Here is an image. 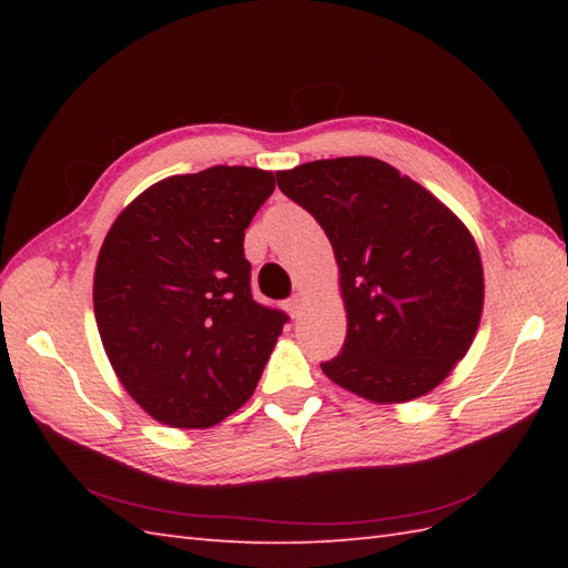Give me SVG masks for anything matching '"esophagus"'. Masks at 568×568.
I'll return each mask as SVG.
<instances>
[{"instance_id": "1", "label": "esophagus", "mask_w": 568, "mask_h": 568, "mask_svg": "<svg viewBox=\"0 0 568 568\" xmlns=\"http://www.w3.org/2000/svg\"><path fill=\"white\" fill-rule=\"evenodd\" d=\"M300 305H303V297L293 295L291 300H287V312H291L293 317H297V315H300Z\"/></svg>"}]
</instances>
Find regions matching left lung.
<instances>
[{
  "label": "left lung",
  "mask_w": 568,
  "mask_h": 568,
  "mask_svg": "<svg viewBox=\"0 0 568 568\" xmlns=\"http://www.w3.org/2000/svg\"><path fill=\"white\" fill-rule=\"evenodd\" d=\"M315 216L339 263L342 354L322 371L373 403H407L449 376L484 312V265L462 220L393 165L368 155L277 173Z\"/></svg>",
  "instance_id": "1"
}]
</instances>
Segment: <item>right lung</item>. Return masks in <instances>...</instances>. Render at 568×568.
I'll return each mask as SVG.
<instances>
[{
    "mask_svg": "<svg viewBox=\"0 0 568 568\" xmlns=\"http://www.w3.org/2000/svg\"><path fill=\"white\" fill-rule=\"evenodd\" d=\"M275 175L212 165L151 185L116 216L94 268V320L126 393L171 427L244 405L287 315L251 295L244 232Z\"/></svg>",
    "mask_w": 568,
    "mask_h": 568,
    "instance_id": "right-lung-1",
    "label": "right lung"
}]
</instances>
